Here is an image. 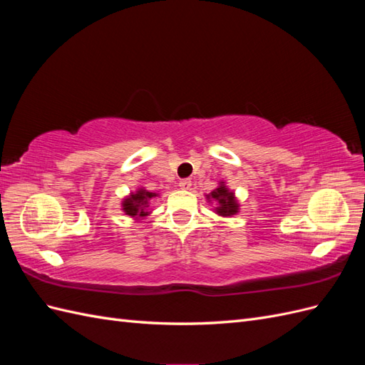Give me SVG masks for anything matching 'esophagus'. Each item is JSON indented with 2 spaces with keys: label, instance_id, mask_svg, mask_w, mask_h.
Returning <instances> with one entry per match:
<instances>
[{
  "label": "esophagus",
  "instance_id": "34e87169",
  "mask_svg": "<svg viewBox=\"0 0 365 365\" xmlns=\"http://www.w3.org/2000/svg\"><path fill=\"white\" fill-rule=\"evenodd\" d=\"M180 187H181L182 190H190L192 181H190V180H181V181H180Z\"/></svg>",
  "mask_w": 365,
  "mask_h": 365
}]
</instances>
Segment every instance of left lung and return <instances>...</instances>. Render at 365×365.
Masks as SVG:
<instances>
[{"instance_id":"1","label":"left lung","mask_w":365,"mask_h":365,"mask_svg":"<svg viewBox=\"0 0 365 365\" xmlns=\"http://www.w3.org/2000/svg\"><path fill=\"white\" fill-rule=\"evenodd\" d=\"M207 197H212L217 202L216 213L220 216H231L237 213V202L233 192H230L225 185L220 184L216 190H213Z\"/></svg>"}]
</instances>
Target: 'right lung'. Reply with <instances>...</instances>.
I'll return each instance as SVG.
<instances>
[{
	"label": "right lung",
	"mask_w": 365,
	"mask_h": 365,
	"mask_svg": "<svg viewBox=\"0 0 365 365\" xmlns=\"http://www.w3.org/2000/svg\"><path fill=\"white\" fill-rule=\"evenodd\" d=\"M155 196L157 193L140 189L137 193H132L123 201V212L130 217H145L149 215L146 207H149V201Z\"/></svg>",
	"instance_id": "add662e5"
}]
</instances>
